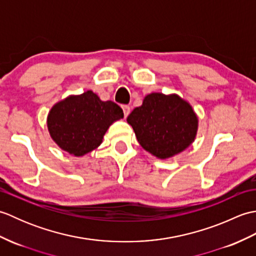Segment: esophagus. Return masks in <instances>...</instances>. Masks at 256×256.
<instances>
[{
	"mask_svg": "<svg viewBox=\"0 0 256 256\" xmlns=\"http://www.w3.org/2000/svg\"><path fill=\"white\" fill-rule=\"evenodd\" d=\"M122 108H123V112H124V116L126 118L130 114V112H131V108H130L128 106H123Z\"/></svg>",
	"mask_w": 256,
	"mask_h": 256,
	"instance_id": "esophagus-1",
	"label": "esophagus"
}]
</instances>
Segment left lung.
<instances>
[{
  "label": "left lung",
  "instance_id": "left-lung-1",
  "mask_svg": "<svg viewBox=\"0 0 256 256\" xmlns=\"http://www.w3.org/2000/svg\"><path fill=\"white\" fill-rule=\"evenodd\" d=\"M128 123L138 143L158 158H168L192 143L198 126L197 116L189 103L178 96L150 94L135 108Z\"/></svg>",
  "mask_w": 256,
  "mask_h": 256
}]
</instances>
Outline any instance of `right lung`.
<instances>
[{
  "label": "right lung",
  "instance_id": "1",
  "mask_svg": "<svg viewBox=\"0 0 256 256\" xmlns=\"http://www.w3.org/2000/svg\"><path fill=\"white\" fill-rule=\"evenodd\" d=\"M123 116L116 103L101 101L94 92L86 91L54 106L47 125L59 148L74 156H82L96 148L108 126Z\"/></svg>",
  "mask_w": 256,
  "mask_h": 256
}]
</instances>
